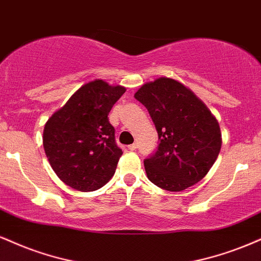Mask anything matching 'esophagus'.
Instances as JSON below:
<instances>
[{"label":"esophagus","instance_id":"34e87169","mask_svg":"<svg viewBox=\"0 0 261 261\" xmlns=\"http://www.w3.org/2000/svg\"><path fill=\"white\" fill-rule=\"evenodd\" d=\"M127 148L130 149V150H135L137 148V144L136 143H133V144H130V146H127Z\"/></svg>","mask_w":261,"mask_h":261}]
</instances>
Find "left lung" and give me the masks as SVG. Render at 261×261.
<instances>
[{"instance_id": "1", "label": "left lung", "mask_w": 261, "mask_h": 261, "mask_svg": "<svg viewBox=\"0 0 261 261\" xmlns=\"http://www.w3.org/2000/svg\"><path fill=\"white\" fill-rule=\"evenodd\" d=\"M135 98L154 122L158 149L144 159L155 186L180 192L208 174L221 149V131L208 107L190 89L169 77L142 85Z\"/></svg>"}]
</instances>
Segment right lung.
I'll use <instances>...</instances> for the list:
<instances>
[{
    "label": "right lung",
    "instance_id": "add662e5",
    "mask_svg": "<svg viewBox=\"0 0 261 261\" xmlns=\"http://www.w3.org/2000/svg\"><path fill=\"white\" fill-rule=\"evenodd\" d=\"M125 91L93 80L47 120L42 137L46 156L57 176L74 190L96 191L114 175L122 150L108 114Z\"/></svg>",
    "mask_w": 261,
    "mask_h": 261
}]
</instances>
